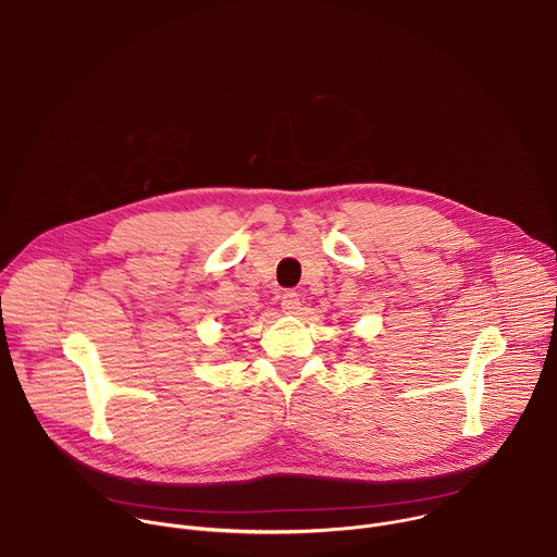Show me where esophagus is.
<instances>
[{
    "mask_svg": "<svg viewBox=\"0 0 557 557\" xmlns=\"http://www.w3.org/2000/svg\"><path fill=\"white\" fill-rule=\"evenodd\" d=\"M282 308H284L286 312H297V310L301 308V295L295 293V290H286V293L282 295Z\"/></svg>",
    "mask_w": 557,
    "mask_h": 557,
    "instance_id": "obj_1",
    "label": "esophagus"
}]
</instances>
